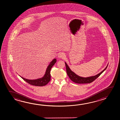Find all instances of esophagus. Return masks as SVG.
I'll return each mask as SVG.
<instances>
[{
    "instance_id": "1",
    "label": "esophagus",
    "mask_w": 120,
    "mask_h": 120,
    "mask_svg": "<svg viewBox=\"0 0 120 120\" xmlns=\"http://www.w3.org/2000/svg\"><path fill=\"white\" fill-rule=\"evenodd\" d=\"M64 57H65V54L63 52H61V53H59L58 56V58L59 59H64Z\"/></svg>"
}]
</instances>
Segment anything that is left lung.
Wrapping results in <instances>:
<instances>
[{"mask_svg":"<svg viewBox=\"0 0 120 120\" xmlns=\"http://www.w3.org/2000/svg\"><path fill=\"white\" fill-rule=\"evenodd\" d=\"M65 64L66 65V71L68 75V76L71 79V80L73 81L74 82L79 83V84H85V83H90L92 82L96 79L97 78H98L100 75L103 73L104 71H105L106 69L107 68L108 64L105 67L103 71H101L100 73H98V74L96 75L95 76H91L89 77H83L80 76H78L77 74H76L74 72L72 71L71 69L69 68L68 65L66 63V62H65Z\"/></svg>","mask_w":120,"mask_h":120,"instance_id":"1","label":"left lung"}]
</instances>
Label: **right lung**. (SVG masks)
Returning <instances> with one entry per match:
<instances>
[{"label":"right lung","instance_id":"right-lung-1","mask_svg":"<svg viewBox=\"0 0 120 120\" xmlns=\"http://www.w3.org/2000/svg\"><path fill=\"white\" fill-rule=\"evenodd\" d=\"M56 59H54L49 64V65L47 67L44 76L41 78L37 79H29L24 78L22 76H20L24 81L26 82L27 83H29L32 86H43L46 85L50 80L51 75H50V70L52 67L53 66L54 64L56 63Z\"/></svg>","mask_w":120,"mask_h":120}]
</instances>
